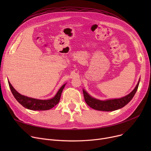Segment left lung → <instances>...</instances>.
I'll return each instance as SVG.
<instances>
[{"instance_id":"left-lung-1","label":"left lung","mask_w":151,"mask_h":151,"mask_svg":"<svg viewBox=\"0 0 151 151\" xmlns=\"http://www.w3.org/2000/svg\"><path fill=\"white\" fill-rule=\"evenodd\" d=\"M139 81L140 80H139L138 84L134 89L129 94L121 99H110L104 101L100 100L92 97L85 90L83 89L85 101L91 108L96 110L104 111H112L119 109L125 106L132 99L138 89Z\"/></svg>"}]
</instances>
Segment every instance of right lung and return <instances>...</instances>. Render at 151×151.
<instances>
[{
    "mask_svg": "<svg viewBox=\"0 0 151 151\" xmlns=\"http://www.w3.org/2000/svg\"><path fill=\"white\" fill-rule=\"evenodd\" d=\"M9 84L10 90L16 100L24 108L34 111L48 110L56 105L60 101L62 92L65 86V84H63L53 98L49 100H39L22 96L13 88L9 81Z\"/></svg>",
    "mask_w": 151,
    "mask_h": 151,
    "instance_id": "1",
    "label": "right lung"
}]
</instances>
